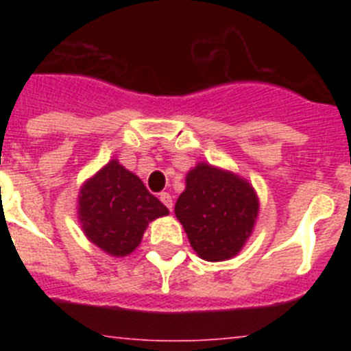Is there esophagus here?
I'll return each instance as SVG.
<instances>
[{"label":"esophagus","instance_id":"34e87169","mask_svg":"<svg viewBox=\"0 0 351 351\" xmlns=\"http://www.w3.org/2000/svg\"><path fill=\"white\" fill-rule=\"evenodd\" d=\"M160 200L165 204L170 210H172V195L167 193V191H163V193H160Z\"/></svg>","mask_w":351,"mask_h":351}]
</instances>
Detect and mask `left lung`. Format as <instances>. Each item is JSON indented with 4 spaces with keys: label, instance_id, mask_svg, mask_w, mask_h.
Listing matches in <instances>:
<instances>
[{
    "label": "left lung",
    "instance_id": "left-lung-1",
    "mask_svg": "<svg viewBox=\"0 0 351 351\" xmlns=\"http://www.w3.org/2000/svg\"><path fill=\"white\" fill-rule=\"evenodd\" d=\"M260 200L247 179L200 161L186 173L176 216L198 256L230 260L243 250L258 218Z\"/></svg>",
    "mask_w": 351,
    "mask_h": 351
}]
</instances>
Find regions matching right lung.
I'll use <instances>...</instances> for the list:
<instances>
[{
	"mask_svg": "<svg viewBox=\"0 0 351 351\" xmlns=\"http://www.w3.org/2000/svg\"><path fill=\"white\" fill-rule=\"evenodd\" d=\"M169 209L147 191L138 176L110 160L84 181L77 197V218L84 235L107 255H132L151 221Z\"/></svg>",
	"mask_w": 351,
	"mask_h": 351,
	"instance_id": "obj_1",
	"label": "right lung"
}]
</instances>
